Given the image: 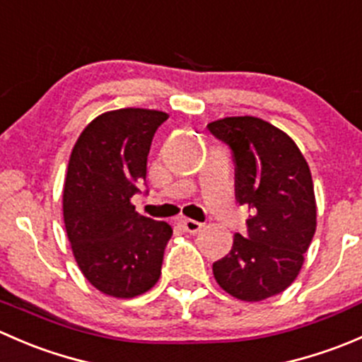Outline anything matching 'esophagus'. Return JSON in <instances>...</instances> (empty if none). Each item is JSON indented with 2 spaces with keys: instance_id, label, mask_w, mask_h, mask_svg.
<instances>
[{
  "instance_id": "34e87169",
  "label": "esophagus",
  "mask_w": 362,
  "mask_h": 362,
  "mask_svg": "<svg viewBox=\"0 0 362 362\" xmlns=\"http://www.w3.org/2000/svg\"><path fill=\"white\" fill-rule=\"evenodd\" d=\"M182 226H184L185 231L191 233V235H196V233H199L203 229L202 222L192 221V218H184V221H182Z\"/></svg>"
}]
</instances>
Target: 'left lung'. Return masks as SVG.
Wrapping results in <instances>:
<instances>
[{
	"mask_svg": "<svg viewBox=\"0 0 362 362\" xmlns=\"http://www.w3.org/2000/svg\"><path fill=\"white\" fill-rule=\"evenodd\" d=\"M206 127L231 148L236 202L250 211L249 235H235L229 254L214 262V276L233 298L262 301L301 272L317 228L312 173L293 138L266 120L224 117Z\"/></svg>",
	"mask_w": 362,
	"mask_h": 362,
	"instance_id": "left-lung-1",
	"label": "left lung"
}]
</instances>
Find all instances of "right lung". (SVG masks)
I'll list each match as a JSON object with an SVG mask.
<instances>
[{"instance_id": "obj_1", "label": "right lung", "mask_w": 362, "mask_h": 362, "mask_svg": "<svg viewBox=\"0 0 362 362\" xmlns=\"http://www.w3.org/2000/svg\"><path fill=\"white\" fill-rule=\"evenodd\" d=\"M166 112L120 108L90 120L69 156L63 217L82 275L100 293L119 299L158 284L173 229L144 217L131 198L147 177V158Z\"/></svg>"}]
</instances>
